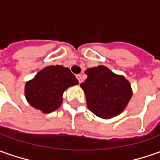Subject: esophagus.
I'll use <instances>...</instances> for the list:
<instances>
[{"instance_id":"1","label":"esophagus","mask_w":160,"mask_h":160,"mask_svg":"<svg viewBox=\"0 0 160 160\" xmlns=\"http://www.w3.org/2000/svg\"><path fill=\"white\" fill-rule=\"evenodd\" d=\"M76 77H77V79H78V80H79V82L80 83H81L83 80H82V78H81V75L80 74H78V75H76Z\"/></svg>"}]
</instances>
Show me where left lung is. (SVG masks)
I'll return each instance as SVG.
<instances>
[{
    "label": "left lung",
    "instance_id": "left-lung-1",
    "mask_svg": "<svg viewBox=\"0 0 160 160\" xmlns=\"http://www.w3.org/2000/svg\"><path fill=\"white\" fill-rule=\"evenodd\" d=\"M83 89L88 109L95 116L110 119L125 109L132 96L130 82L123 76L117 75L104 66L88 68Z\"/></svg>",
    "mask_w": 160,
    "mask_h": 160
}]
</instances>
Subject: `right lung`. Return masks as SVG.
Returning a JSON list of instances; mask_svg holds the SVG:
<instances>
[{
	"mask_svg": "<svg viewBox=\"0 0 160 160\" xmlns=\"http://www.w3.org/2000/svg\"><path fill=\"white\" fill-rule=\"evenodd\" d=\"M79 84V80L69 68L62 66L44 67L25 84L27 102L44 114L60 107L63 93L69 87Z\"/></svg>",
	"mask_w": 160,
	"mask_h": 160,
	"instance_id": "obj_1",
	"label": "right lung"
}]
</instances>
